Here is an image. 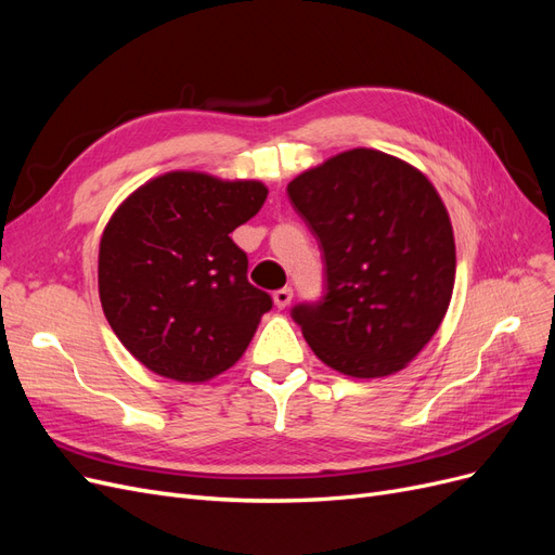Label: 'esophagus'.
Wrapping results in <instances>:
<instances>
[{"label":"esophagus","instance_id":"esophagus-1","mask_svg":"<svg viewBox=\"0 0 555 555\" xmlns=\"http://www.w3.org/2000/svg\"><path fill=\"white\" fill-rule=\"evenodd\" d=\"M292 298H294V292H292V287H282V289H278V292L273 294V300H275V308L284 310V308H287V306L292 304Z\"/></svg>","mask_w":555,"mask_h":555}]
</instances>
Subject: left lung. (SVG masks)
<instances>
[{"instance_id": "8db88e82", "label": "left lung", "mask_w": 555, "mask_h": 555, "mask_svg": "<svg viewBox=\"0 0 555 555\" xmlns=\"http://www.w3.org/2000/svg\"><path fill=\"white\" fill-rule=\"evenodd\" d=\"M319 241L324 296L292 308L314 354L351 377L405 367L442 324L456 247L442 198L414 166L357 147L294 178Z\"/></svg>"}]
</instances>
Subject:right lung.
Returning <instances> with one entry per match:
<instances>
[{
	"mask_svg": "<svg viewBox=\"0 0 555 555\" xmlns=\"http://www.w3.org/2000/svg\"><path fill=\"white\" fill-rule=\"evenodd\" d=\"M268 190L173 171L115 210L99 245V296L120 343L150 371L206 382L247 349L273 298L247 282V255L229 233Z\"/></svg>",
	"mask_w": 555,
	"mask_h": 555,
	"instance_id": "1",
	"label": "right lung"
}]
</instances>
